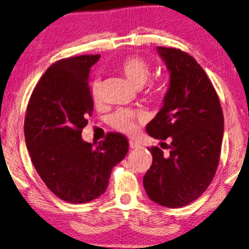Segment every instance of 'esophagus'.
Listing matches in <instances>:
<instances>
[{
	"label": "esophagus",
	"mask_w": 249,
	"mask_h": 249,
	"mask_svg": "<svg viewBox=\"0 0 249 249\" xmlns=\"http://www.w3.org/2000/svg\"><path fill=\"white\" fill-rule=\"evenodd\" d=\"M130 148L131 149H138V148H140V144H139L138 142L130 141Z\"/></svg>",
	"instance_id": "1"
}]
</instances>
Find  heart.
Here are the masks:
<instances>
[{
    "mask_svg": "<svg viewBox=\"0 0 249 249\" xmlns=\"http://www.w3.org/2000/svg\"><path fill=\"white\" fill-rule=\"evenodd\" d=\"M118 71L128 82L137 88L143 86L151 74L150 65L148 64L147 60L139 55H130V57L123 59L118 64ZM99 91H100V84L98 81H95L91 88L92 97L94 100L99 99ZM147 91L149 94L157 97L161 93V85L158 82H151L149 83ZM141 121H143V116L140 112L125 110V109L116 111L110 118L112 127L127 134L133 133L137 128V122Z\"/></svg>",
    "mask_w": 249,
    "mask_h": 249,
    "instance_id": "obj_1",
    "label": "heart"
}]
</instances>
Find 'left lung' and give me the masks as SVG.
I'll use <instances>...</instances> for the list:
<instances>
[{"mask_svg": "<svg viewBox=\"0 0 249 249\" xmlns=\"http://www.w3.org/2000/svg\"><path fill=\"white\" fill-rule=\"evenodd\" d=\"M170 71L163 107L145 130L155 139L171 140L165 155L149 149L152 164L143 177L148 197L161 206L183 207L199 198L218 166L224 118L210 78L187 52L157 46Z\"/></svg>", "mask_w": 249, "mask_h": 249, "instance_id": "obj_1", "label": "left lung"}]
</instances>
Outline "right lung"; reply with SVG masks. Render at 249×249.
<instances>
[{"label": "right lung", "instance_id": "right-lung-1", "mask_svg": "<svg viewBox=\"0 0 249 249\" xmlns=\"http://www.w3.org/2000/svg\"><path fill=\"white\" fill-rule=\"evenodd\" d=\"M99 58L78 55L50 66L33 91L25 117L26 145L35 170L55 196L71 204L105 194L112 168L128 151L121 133H108L95 145L82 139L93 111L89 75Z\"/></svg>", "mask_w": 249, "mask_h": 249}]
</instances>
